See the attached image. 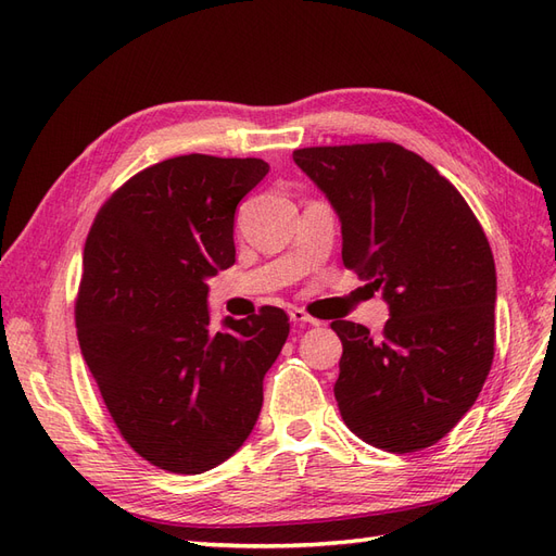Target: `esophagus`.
Returning <instances> with one entry per match:
<instances>
[{
	"mask_svg": "<svg viewBox=\"0 0 556 556\" xmlns=\"http://www.w3.org/2000/svg\"><path fill=\"white\" fill-rule=\"evenodd\" d=\"M290 319L292 323H301V325H319V319H315L304 308H296V306L290 308Z\"/></svg>",
	"mask_w": 556,
	"mask_h": 556,
	"instance_id": "34e87169",
	"label": "esophagus"
}]
</instances>
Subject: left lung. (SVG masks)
Instances as JSON below:
<instances>
[{
  "label": "left lung",
  "instance_id": "left-lung-1",
  "mask_svg": "<svg viewBox=\"0 0 556 556\" xmlns=\"http://www.w3.org/2000/svg\"><path fill=\"white\" fill-rule=\"evenodd\" d=\"M294 162L339 213L343 264L390 319L374 339L336 319L343 355L333 384L343 422L368 445L417 452L473 406L494 359L496 266L454 185L399 143L317 146Z\"/></svg>",
  "mask_w": 556,
  "mask_h": 556
}]
</instances>
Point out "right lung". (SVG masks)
<instances>
[{
  "label": "right lung",
  "instance_id": "right-lung-1",
  "mask_svg": "<svg viewBox=\"0 0 556 556\" xmlns=\"http://www.w3.org/2000/svg\"><path fill=\"white\" fill-rule=\"evenodd\" d=\"M268 174L255 157L180 155L131 176L83 250V359L127 445L197 476L229 459L262 410V380L290 317L262 306L211 329L206 278L233 264V213Z\"/></svg>",
  "mask_w": 556,
  "mask_h": 556
}]
</instances>
